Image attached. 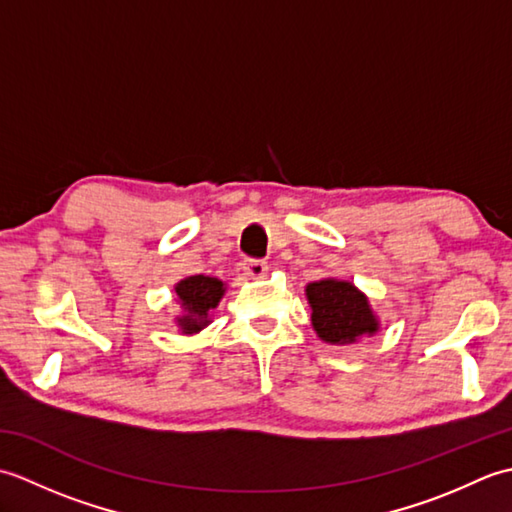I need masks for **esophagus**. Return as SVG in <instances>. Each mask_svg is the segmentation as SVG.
Masks as SVG:
<instances>
[{
  "mask_svg": "<svg viewBox=\"0 0 512 512\" xmlns=\"http://www.w3.org/2000/svg\"><path fill=\"white\" fill-rule=\"evenodd\" d=\"M242 268H244V273L250 277H264L268 270V264L264 262V259H244Z\"/></svg>",
  "mask_w": 512,
  "mask_h": 512,
  "instance_id": "esophagus-1",
  "label": "esophagus"
}]
</instances>
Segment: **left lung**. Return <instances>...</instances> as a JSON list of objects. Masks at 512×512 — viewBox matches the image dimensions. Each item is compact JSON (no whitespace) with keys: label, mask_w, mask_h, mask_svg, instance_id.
<instances>
[{"label":"left lung","mask_w":512,"mask_h":512,"mask_svg":"<svg viewBox=\"0 0 512 512\" xmlns=\"http://www.w3.org/2000/svg\"><path fill=\"white\" fill-rule=\"evenodd\" d=\"M312 306V325L323 341L354 343L358 336L374 334L378 321L363 292L350 281L323 279L306 288Z\"/></svg>","instance_id":"8db88e82"}]
</instances>
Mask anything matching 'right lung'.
<instances>
[{"label":"right lung","instance_id":"1","mask_svg":"<svg viewBox=\"0 0 512 512\" xmlns=\"http://www.w3.org/2000/svg\"><path fill=\"white\" fill-rule=\"evenodd\" d=\"M178 301L184 308V317L178 319L182 332H200L209 323V312L220 303L224 295V284L215 277L195 275L187 277L176 286Z\"/></svg>","mask_w":512,"mask_h":512}]
</instances>
